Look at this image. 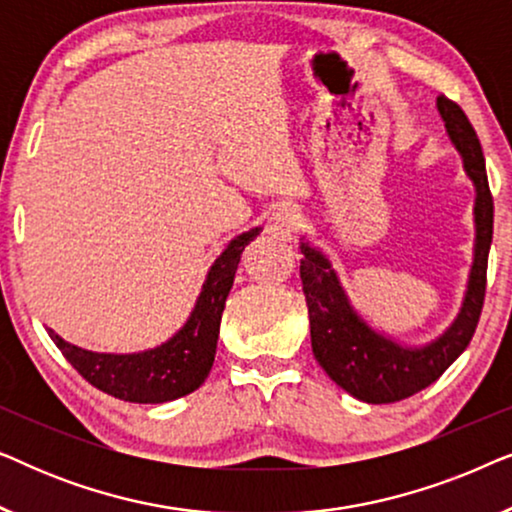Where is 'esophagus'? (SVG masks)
Returning <instances> with one entry per match:
<instances>
[{
	"label": "esophagus",
	"instance_id": "esophagus-1",
	"mask_svg": "<svg viewBox=\"0 0 512 512\" xmlns=\"http://www.w3.org/2000/svg\"><path fill=\"white\" fill-rule=\"evenodd\" d=\"M265 230H268V235L277 237V240L289 242V240H293V235H296V230H298V214L293 212V209L279 207L268 216Z\"/></svg>",
	"mask_w": 512,
	"mask_h": 512
}]
</instances>
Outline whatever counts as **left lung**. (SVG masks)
Here are the masks:
<instances>
[{
  "label": "left lung",
  "mask_w": 512,
  "mask_h": 512,
  "mask_svg": "<svg viewBox=\"0 0 512 512\" xmlns=\"http://www.w3.org/2000/svg\"><path fill=\"white\" fill-rule=\"evenodd\" d=\"M438 111L475 186V258L468 291L457 321L438 340L408 349L373 331L349 305L328 258L307 242L300 244L305 256L300 261V279L310 312L314 359L338 387L366 403L403 401L436 382L468 347L485 303L487 258L494 233V200L485 156L471 121L457 102L438 95Z\"/></svg>",
  "instance_id": "left-lung-1"
}]
</instances>
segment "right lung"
Wrapping results in <instances>:
<instances>
[{"mask_svg": "<svg viewBox=\"0 0 512 512\" xmlns=\"http://www.w3.org/2000/svg\"><path fill=\"white\" fill-rule=\"evenodd\" d=\"M258 233L261 228L235 237L216 258L191 317L165 345L139 354H97L69 345L53 331H48V335L76 373L104 394L130 403H167L191 394L212 370L221 314L233 286L237 263L244 247L256 240Z\"/></svg>", "mask_w": 512, "mask_h": 512, "instance_id": "obj_1", "label": "right lung"}]
</instances>
